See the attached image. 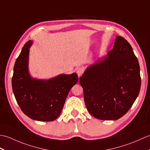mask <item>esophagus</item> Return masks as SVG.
Masks as SVG:
<instances>
[{
    "mask_svg": "<svg viewBox=\"0 0 150 150\" xmlns=\"http://www.w3.org/2000/svg\"><path fill=\"white\" fill-rule=\"evenodd\" d=\"M76 72H77L79 77H80V76L82 75V73H83L84 69L83 68H81V67H79V68H77V69H76Z\"/></svg>",
    "mask_w": 150,
    "mask_h": 150,
    "instance_id": "esophagus-1",
    "label": "esophagus"
}]
</instances>
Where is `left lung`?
Segmentation results:
<instances>
[{"mask_svg": "<svg viewBox=\"0 0 150 150\" xmlns=\"http://www.w3.org/2000/svg\"><path fill=\"white\" fill-rule=\"evenodd\" d=\"M79 81L92 116L106 120L124 116L138 97L141 85L139 61L129 43L116 37L113 50L88 67Z\"/></svg>", "mask_w": 150, "mask_h": 150, "instance_id": "8db88e82", "label": "left lung"}]
</instances>
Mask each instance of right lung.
<instances>
[{"mask_svg": "<svg viewBox=\"0 0 150 150\" xmlns=\"http://www.w3.org/2000/svg\"><path fill=\"white\" fill-rule=\"evenodd\" d=\"M29 40L16 60L12 77V89L17 103L26 115L39 121H53L62 112L71 88L78 82L75 73L60 74L48 80L31 77L28 69Z\"/></svg>", "mask_w": 150, "mask_h": 150, "instance_id": "obj_1", "label": "right lung"}]
</instances>
